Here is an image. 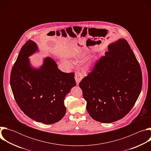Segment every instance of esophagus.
<instances>
[{
    "label": "esophagus",
    "instance_id": "obj_1",
    "mask_svg": "<svg viewBox=\"0 0 151 151\" xmlns=\"http://www.w3.org/2000/svg\"><path fill=\"white\" fill-rule=\"evenodd\" d=\"M83 78V75L82 73H79V72H76L75 74V79L77 85H79V82H81V81L82 79Z\"/></svg>",
    "mask_w": 151,
    "mask_h": 151
}]
</instances>
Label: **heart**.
<instances>
[{"instance_id": "b5f03b06", "label": "heart", "mask_w": 151, "mask_h": 151, "mask_svg": "<svg viewBox=\"0 0 151 151\" xmlns=\"http://www.w3.org/2000/svg\"><path fill=\"white\" fill-rule=\"evenodd\" d=\"M67 63H68V64H69V66H71V65H72V64H71V63H70L69 61H67Z\"/></svg>"}]
</instances>
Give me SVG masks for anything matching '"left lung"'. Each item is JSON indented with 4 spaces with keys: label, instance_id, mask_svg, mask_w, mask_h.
Returning a JSON list of instances; mask_svg holds the SVG:
<instances>
[{
    "label": "left lung",
    "instance_id": "left-lung-1",
    "mask_svg": "<svg viewBox=\"0 0 151 151\" xmlns=\"http://www.w3.org/2000/svg\"><path fill=\"white\" fill-rule=\"evenodd\" d=\"M107 48L79 83L89 115L103 123L124 118L134 105L142 87L140 64L127 41L119 39Z\"/></svg>",
    "mask_w": 151,
    "mask_h": 151
}]
</instances>
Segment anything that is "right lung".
Segmentation results:
<instances>
[{"instance_id":"add662e5","label":"right lung","mask_w":151,"mask_h":151,"mask_svg":"<svg viewBox=\"0 0 151 151\" xmlns=\"http://www.w3.org/2000/svg\"><path fill=\"white\" fill-rule=\"evenodd\" d=\"M36 52L39 48L31 40L21 48L11 70L12 91L27 116L45 124H54L66 114L64 99L76 86L75 74L62 72L50 57L39 68H34L29 57Z\"/></svg>"}]
</instances>
